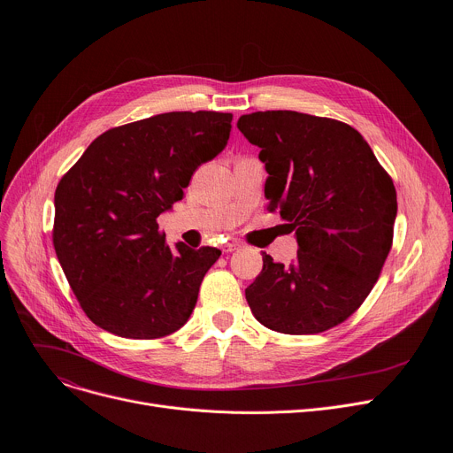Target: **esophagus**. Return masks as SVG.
I'll return each mask as SVG.
<instances>
[{"label": "esophagus", "mask_w": 453, "mask_h": 453, "mask_svg": "<svg viewBox=\"0 0 453 453\" xmlns=\"http://www.w3.org/2000/svg\"><path fill=\"white\" fill-rule=\"evenodd\" d=\"M239 242H226L224 246H222V251L224 253H231V251H234V250H239Z\"/></svg>", "instance_id": "esophagus-1"}]
</instances>
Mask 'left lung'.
<instances>
[{"label":"left lung","instance_id":"8db88e82","mask_svg":"<svg viewBox=\"0 0 453 453\" xmlns=\"http://www.w3.org/2000/svg\"><path fill=\"white\" fill-rule=\"evenodd\" d=\"M260 149L268 209L296 231L297 257L263 253L246 288L257 321L282 334H318L356 312L393 244L396 190L358 130L308 113L275 110L236 123Z\"/></svg>","mask_w":453,"mask_h":453}]
</instances>
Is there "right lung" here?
I'll return each instance as SVG.
<instances>
[{
  "label": "right lung",
  "mask_w": 453,
  "mask_h": 453,
  "mask_svg": "<svg viewBox=\"0 0 453 453\" xmlns=\"http://www.w3.org/2000/svg\"><path fill=\"white\" fill-rule=\"evenodd\" d=\"M231 113L169 111L95 139L55 193L53 244L86 316L115 336L181 328L220 250L165 242L157 217L227 145Z\"/></svg>",
  "instance_id": "right-lung-1"
}]
</instances>
